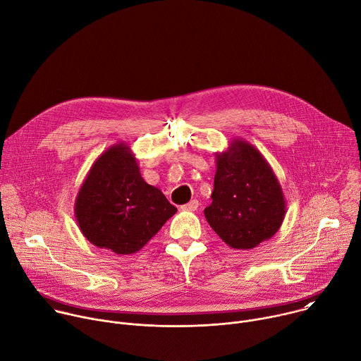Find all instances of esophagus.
<instances>
[{"label":"esophagus","mask_w":361,"mask_h":361,"mask_svg":"<svg viewBox=\"0 0 361 361\" xmlns=\"http://www.w3.org/2000/svg\"><path fill=\"white\" fill-rule=\"evenodd\" d=\"M198 209V201L197 200H191L190 202L181 205V210L184 212H195Z\"/></svg>","instance_id":"34e87169"}]
</instances>
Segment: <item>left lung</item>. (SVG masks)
Masks as SVG:
<instances>
[{"instance_id":"obj_1","label":"left lung","mask_w":361,"mask_h":361,"mask_svg":"<svg viewBox=\"0 0 361 361\" xmlns=\"http://www.w3.org/2000/svg\"><path fill=\"white\" fill-rule=\"evenodd\" d=\"M213 202L204 216L231 248L251 250L281 227L287 202L281 184L263 154L243 138L216 152Z\"/></svg>"}]
</instances>
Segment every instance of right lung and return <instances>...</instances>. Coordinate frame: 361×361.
<instances>
[{
  "label": "right lung",
  "instance_id": "1",
  "mask_svg": "<svg viewBox=\"0 0 361 361\" xmlns=\"http://www.w3.org/2000/svg\"><path fill=\"white\" fill-rule=\"evenodd\" d=\"M176 212L161 190L144 181L127 142L99 154L74 202L82 235L120 255L140 251Z\"/></svg>",
  "mask_w": 361,
  "mask_h": 361
}]
</instances>
